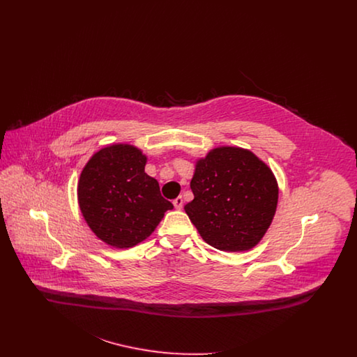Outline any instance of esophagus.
<instances>
[{"instance_id": "esophagus-1", "label": "esophagus", "mask_w": 357, "mask_h": 357, "mask_svg": "<svg viewBox=\"0 0 357 357\" xmlns=\"http://www.w3.org/2000/svg\"><path fill=\"white\" fill-rule=\"evenodd\" d=\"M172 204H174V206H175V208L181 210V208L183 207V198H182V197H178V198H175Z\"/></svg>"}]
</instances>
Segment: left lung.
<instances>
[{"label":"left lung","mask_w":357,"mask_h":357,"mask_svg":"<svg viewBox=\"0 0 357 357\" xmlns=\"http://www.w3.org/2000/svg\"><path fill=\"white\" fill-rule=\"evenodd\" d=\"M190 221L210 246L223 252L253 249L265 236L278 204L277 179L257 155L223 146L195 163L190 182Z\"/></svg>","instance_id":"left-lung-1"}]
</instances>
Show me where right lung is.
Returning a JSON list of instances; mask_svg holds the SVG:
<instances>
[{
    "label": "right lung",
    "mask_w": 357,
    "mask_h": 357,
    "mask_svg": "<svg viewBox=\"0 0 357 357\" xmlns=\"http://www.w3.org/2000/svg\"><path fill=\"white\" fill-rule=\"evenodd\" d=\"M147 156L131 144L102 147L86 162L77 201L86 225L107 245L132 248L153 234L174 206L144 172Z\"/></svg>",
    "instance_id": "1"
}]
</instances>
